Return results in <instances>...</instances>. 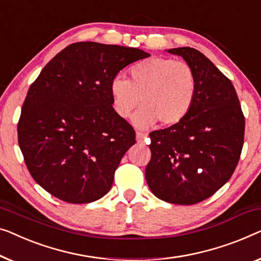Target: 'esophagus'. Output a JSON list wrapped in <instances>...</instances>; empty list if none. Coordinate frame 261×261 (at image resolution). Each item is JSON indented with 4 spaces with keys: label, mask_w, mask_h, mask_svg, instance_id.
<instances>
[{
    "label": "esophagus",
    "mask_w": 261,
    "mask_h": 261,
    "mask_svg": "<svg viewBox=\"0 0 261 261\" xmlns=\"http://www.w3.org/2000/svg\"><path fill=\"white\" fill-rule=\"evenodd\" d=\"M145 138H146V134L145 133H142V132H137V141L139 143L143 142V140H145Z\"/></svg>",
    "instance_id": "esophagus-1"
}]
</instances>
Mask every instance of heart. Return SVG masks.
Here are the masks:
<instances>
[{
	"mask_svg": "<svg viewBox=\"0 0 261 261\" xmlns=\"http://www.w3.org/2000/svg\"><path fill=\"white\" fill-rule=\"evenodd\" d=\"M129 80L113 77L109 85L113 109L120 118L130 116L140 101L143 106L133 116L138 128H148L159 120L173 126L193 107L198 84L192 67L185 61L150 58L130 67Z\"/></svg>",
	"mask_w": 261,
	"mask_h": 261,
	"instance_id": "heart-1",
	"label": "heart"
}]
</instances>
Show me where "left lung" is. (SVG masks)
Instances as JSON below:
<instances>
[{"label": "left lung", "instance_id": "1", "mask_svg": "<svg viewBox=\"0 0 261 261\" xmlns=\"http://www.w3.org/2000/svg\"><path fill=\"white\" fill-rule=\"evenodd\" d=\"M167 51L192 67L198 92L182 121L149 133L152 158L145 175L156 198L194 205L232 176L244 145L245 118L231 80L202 53L191 47Z\"/></svg>", "mask_w": 261, "mask_h": 261}]
</instances>
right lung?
<instances>
[{
	"mask_svg": "<svg viewBox=\"0 0 261 261\" xmlns=\"http://www.w3.org/2000/svg\"><path fill=\"white\" fill-rule=\"evenodd\" d=\"M150 56L138 48L69 44L30 86L17 123L18 146L33 179L69 203L111 190L135 132L113 109L109 85L124 67Z\"/></svg>",
	"mask_w": 261,
	"mask_h": 261,
	"instance_id": "right-lung-1",
	"label": "right lung"
}]
</instances>
